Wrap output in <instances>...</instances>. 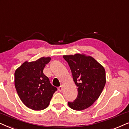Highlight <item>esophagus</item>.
<instances>
[{"mask_svg":"<svg viewBox=\"0 0 129 129\" xmlns=\"http://www.w3.org/2000/svg\"><path fill=\"white\" fill-rule=\"evenodd\" d=\"M58 90H59V91H62L63 90V87L61 85V86L58 87Z\"/></svg>","mask_w":129,"mask_h":129,"instance_id":"34e87169","label":"esophagus"}]
</instances>
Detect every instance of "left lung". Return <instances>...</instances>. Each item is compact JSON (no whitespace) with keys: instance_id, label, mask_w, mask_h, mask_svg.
Instances as JSON below:
<instances>
[{"instance_id":"1","label":"left lung","mask_w":129,"mask_h":129,"mask_svg":"<svg viewBox=\"0 0 129 129\" xmlns=\"http://www.w3.org/2000/svg\"><path fill=\"white\" fill-rule=\"evenodd\" d=\"M63 58L68 63L78 87L77 99L68 102V106L75 110L86 109L102 94L106 82L105 69L93 57L84 54L63 55Z\"/></svg>"}]
</instances>
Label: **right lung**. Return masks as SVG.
<instances>
[{
	"instance_id": "add662e5",
	"label": "right lung",
	"mask_w": 129,
	"mask_h": 129,
	"mask_svg": "<svg viewBox=\"0 0 129 129\" xmlns=\"http://www.w3.org/2000/svg\"><path fill=\"white\" fill-rule=\"evenodd\" d=\"M51 57H42L35 61H25L15 72V86L20 99L34 110H42L49 104L57 90L43 73Z\"/></svg>"
}]
</instances>
